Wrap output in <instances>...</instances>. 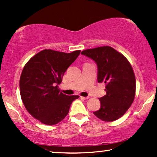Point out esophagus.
Returning <instances> with one entry per match:
<instances>
[{"mask_svg":"<svg viewBox=\"0 0 157 157\" xmlns=\"http://www.w3.org/2000/svg\"><path fill=\"white\" fill-rule=\"evenodd\" d=\"M80 98L82 99V100H87V99L89 98V97H83V96H81Z\"/></svg>","mask_w":157,"mask_h":157,"instance_id":"1","label":"esophagus"}]
</instances>
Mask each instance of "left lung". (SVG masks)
Here are the masks:
<instances>
[{
	"mask_svg": "<svg viewBox=\"0 0 157 157\" xmlns=\"http://www.w3.org/2000/svg\"><path fill=\"white\" fill-rule=\"evenodd\" d=\"M81 54L97 63L98 81L106 84V95L99 98L101 107L94 114L105 122L119 119L129 109L136 95V77L129 61L109 46L86 49Z\"/></svg>",
	"mask_w": 157,
	"mask_h": 157,
	"instance_id": "left-lung-1",
	"label": "left lung"
}]
</instances>
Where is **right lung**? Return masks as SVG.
<instances>
[{"mask_svg": "<svg viewBox=\"0 0 157 157\" xmlns=\"http://www.w3.org/2000/svg\"><path fill=\"white\" fill-rule=\"evenodd\" d=\"M80 53V50L66 53L44 49L25 65L20 80L21 98L28 113L41 123L53 125L62 121L72 102L78 98L59 92L58 85Z\"/></svg>", "mask_w": 157, "mask_h": 157, "instance_id": "add662e5", "label": "right lung"}]
</instances>
